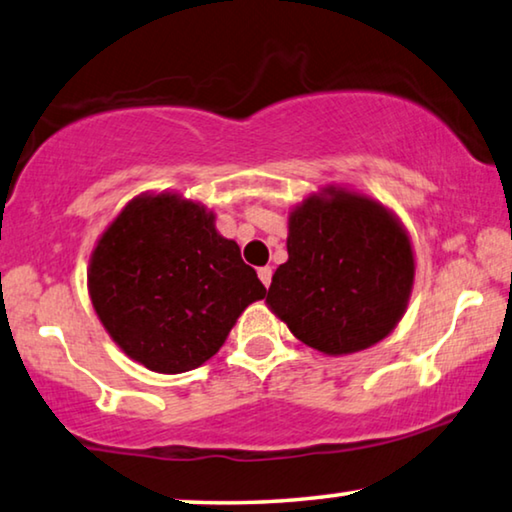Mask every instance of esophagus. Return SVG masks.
Here are the masks:
<instances>
[{"instance_id":"obj_1","label":"esophagus","mask_w":512,"mask_h":512,"mask_svg":"<svg viewBox=\"0 0 512 512\" xmlns=\"http://www.w3.org/2000/svg\"><path fill=\"white\" fill-rule=\"evenodd\" d=\"M257 276H259V280L264 282V287H269L271 278H273V269H271V266H262V269H257Z\"/></svg>"}]
</instances>
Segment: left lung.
Listing matches in <instances>:
<instances>
[{
    "label": "left lung",
    "mask_w": 512,
    "mask_h": 512,
    "mask_svg": "<svg viewBox=\"0 0 512 512\" xmlns=\"http://www.w3.org/2000/svg\"><path fill=\"white\" fill-rule=\"evenodd\" d=\"M312 195L289 216L287 255L266 303L296 338L340 356L395 329L414 285V253L379 202L347 190Z\"/></svg>",
    "instance_id": "8db88e82"
}]
</instances>
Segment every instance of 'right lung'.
<instances>
[{
	"label": "right lung",
	"instance_id": "1",
	"mask_svg": "<svg viewBox=\"0 0 512 512\" xmlns=\"http://www.w3.org/2000/svg\"><path fill=\"white\" fill-rule=\"evenodd\" d=\"M202 204L137 197L105 230L89 264V294L112 340L144 368L177 375L223 347L266 287L223 239Z\"/></svg>",
	"mask_w": 512,
	"mask_h": 512
}]
</instances>
